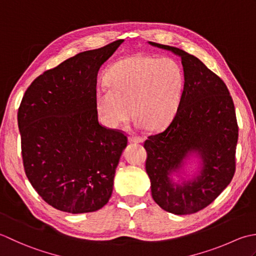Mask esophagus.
<instances>
[{
	"label": "esophagus",
	"instance_id": "esophagus-1",
	"mask_svg": "<svg viewBox=\"0 0 256 256\" xmlns=\"http://www.w3.org/2000/svg\"><path fill=\"white\" fill-rule=\"evenodd\" d=\"M130 142H134V144H140L144 142V139L142 137H139V136H130V137L128 138Z\"/></svg>",
	"mask_w": 256,
	"mask_h": 256
}]
</instances>
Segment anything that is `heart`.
Masks as SVG:
<instances>
[{"label": "heart", "instance_id": "b5f03b06", "mask_svg": "<svg viewBox=\"0 0 256 256\" xmlns=\"http://www.w3.org/2000/svg\"><path fill=\"white\" fill-rule=\"evenodd\" d=\"M106 82L95 92L96 110L105 126L117 128L134 114L138 128L159 130L176 116L184 80L174 60L134 55L114 64Z\"/></svg>", "mask_w": 256, "mask_h": 256}]
</instances>
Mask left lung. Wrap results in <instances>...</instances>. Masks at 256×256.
<instances>
[{"instance_id": "8db88e82", "label": "left lung", "mask_w": 256, "mask_h": 256, "mask_svg": "<svg viewBox=\"0 0 256 256\" xmlns=\"http://www.w3.org/2000/svg\"><path fill=\"white\" fill-rule=\"evenodd\" d=\"M181 57L184 85L176 116L162 132L149 136L146 171L151 194L164 211L192 214L208 206L230 184L236 172L238 138L236 108L226 85L203 62L180 48L149 42ZM190 156L202 162L190 180L174 182Z\"/></svg>"}]
</instances>
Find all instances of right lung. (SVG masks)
<instances>
[{"label":"right lung","mask_w":256,"mask_h":256,"mask_svg":"<svg viewBox=\"0 0 256 256\" xmlns=\"http://www.w3.org/2000/svg\"><path fill=\"white\" fill-rule=\"evenodd\" d=\"M124 40L86 50L40 75L18 112L26 176L57 210L94 212L112 196L127 137L98 122L97 74Z\"/></svg>","instance_id":"obj_1"}]
</instances>
